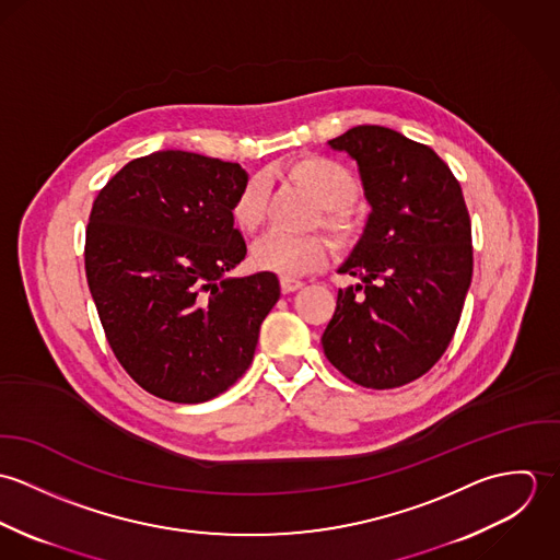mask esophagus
Masks as SVG:
<instances>
[{"instance_id": "obj_1", "label": "esophagus", "mask_w": 560, "mask_h": 560, "mask_svg": "<svg viewBox=\"0 0 560 560\" xmlns=\"http://www.w3.org/2000/svg\"><path fill=\"white\" fill-rule=\"evenodd\" d=\"M304 282L302 280H295V278H280V289L282 293H293L298 289H302Z\"/></svg>"}]
</instances>
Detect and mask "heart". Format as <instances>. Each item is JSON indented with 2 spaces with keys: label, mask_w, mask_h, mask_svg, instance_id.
Instances as JSON below:
<instances>
[{
  "label": "heart",
  "mask_w": 560,
  "mask_h": 560,
  "mask_svg": "<svg viewBox=\"0 0 560 560\" xmlns=\"http://www.w3.org/2000/svg\"><path fill=\"white\" fill-rule=\"evenodd\" d=\"M289 174L293 180L304 185L320 207L319 222L340 243L358 235L360 222L353 213V200L358 198L355 176L338 161L329 158H304L291 163ZM265 215V189L258 178L247 180L233 200L231 218L243 235H254ZM327 258V241L320 235L287 237L267 235L254 243L249 262L256 269L273 271L282 278L304 276L320 267Z\"/></svg>",
  "instance_id": "b5f03b06"
}]
</instances>
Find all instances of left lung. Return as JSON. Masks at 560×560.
Listing matches in <instances>:
<instances>
[{
	"label": "left lung",
	"instance_id": "8db88e82",
	"mask_svg": "<svg viewBox=\"0 0 560 560\" xmlns=\"http://www.w3.org/2000/svg\"><path fill=\"white\" fill-rule=\"evenodd\" d=\"M358 163L371 207L338 273L320 345L351 382L388 390L424 375L446 351L472 282V229L451 167L399 131L360 125L327 142Z\"/></svg>",
	"mask_w": 560,
	"mask_h": 560
}]
</instances>
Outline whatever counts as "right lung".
<instances>
[{"label":"right lung","mask_w":560,"mask_h":560,"mask_svg":"<svg viewBox=\"0 0 560 560\" xmlns=\"http://www.w3.org/2000/svg\"><path fill=\"white\" fill-rule=\"evenodd\" d=\"M247 172L187 151L129 161L98 191L85 276L107 342L151 395L202 402L247 371L276 273L226 278L247 254L231 207Z\"/></svg>","instance_id":"right-lung-1"}]
</instances>
